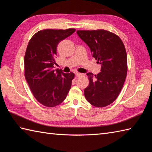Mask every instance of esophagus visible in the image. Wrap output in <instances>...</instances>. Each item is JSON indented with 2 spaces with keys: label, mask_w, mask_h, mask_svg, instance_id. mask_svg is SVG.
<instances>
[{
  "label": "esophagus",
  "mask_w": 152,
  "mask_h": 152,
  "mask_svg": "<svg viewBox=\"0 0 152 152\" xmlns=\"http://www.w3.org/2000/svg\"><path fill=\"white\" fill-rule=\"evenodd\" d=\"M75 75H76V77H79V76H82L83 74H81V73H79V72H76V73H75Z\"/></svg>",
  "instance_id": "esophagus-1"
}]
</instances>
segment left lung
Returning <instances> with one entry per match:
<instances>
[{"label": "left lung", "mask_w": 152, "mask_h": 152, "mask_svg": "<svg viewBox=\"0 0 152 152\" xmlns=\"http://www.w3.org/2000/svg\"><path fill=\"white\" fill-rule=\"evenodd\" d=\"M76 33L101 66V72L96 75L87 73L89 83L84 89L85 97L96 107L108 106L118 97L127 76L124 44L117 35L104 29L77 31Z\"/></svg>", "instance_id": "left-lung-1"}]
</instances>
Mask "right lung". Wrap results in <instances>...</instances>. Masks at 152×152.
<instances>
[{"label": "right lung", "mask_w": 152, "mask_h": 152, "mask_svg": "<svg viewBox=\"0 0 152 152\" xmlns=\"http://www.w3.org/2000/svg\"><path fill=\"white\" fill-rule=\"evenodd\" d=\"M76 29H45L31 38L24 58L25 76L34 96L42 104L54 107L65 99L74 74L53 69L57 45Z\"/></svg>", "instance_id": "1"}]
</instances>
